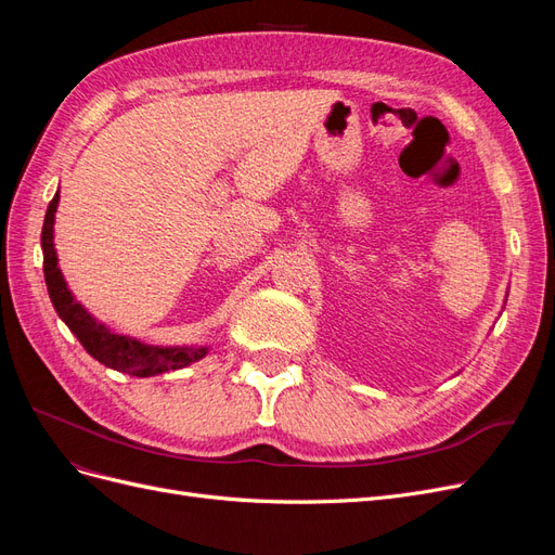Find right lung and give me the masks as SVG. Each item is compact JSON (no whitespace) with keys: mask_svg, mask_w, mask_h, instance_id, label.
Listing matches in <instances>:
<instances>
[{"mask_svg":"<svg viewBox=\"0 0 555 555\" xmlns=\"http://www.w3.org/2000/svg\"><path fill=\"white\" fill-rule=\"evenodd\" d=\"M60 194L53 196L48 204L43 231H41V247H43V275L50 300L62 317V322L72 328V333L86 347L90 357L99 363H104L117 373H127L131 377H153L166 371H178V367L190 365L206 357V347L190 349V347H150L139 340L125 338V335L111 333L104 324L94 319L78 306L72 292L66 289L62 271L57 268V255L53 245V224L57 210Z\"/></svg>","mask_w":555,"mask_h":555,"instance_id":"1","label":"right lung"}]
</instances>
